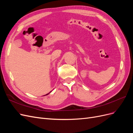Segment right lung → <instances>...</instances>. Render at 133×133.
Returning a JSON list of instances; mask_svg holds the SVG:
<instances>
[{
    "label": "right lung",
    "mask_w": 133,
    "mask_h": 133,
    "mask_svg": "<svg viewBox=\"0 0 133 133\" xmlns=\"http://www.w3.org/2000/svg\"><path fill=\"white\" fill-rule=\"evenodd\" d=\"M50 92H51V91H50ZM50 92H49V93H48V94H46V95H48V94H49L50 93ZM45 95H43V96H45Z\"/></svg>",
    "instance_id": "obj_1"
}]
</instances>
